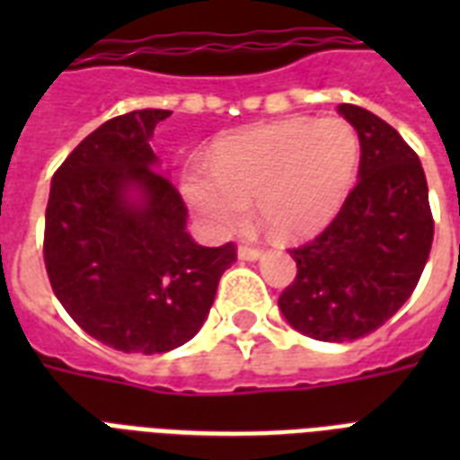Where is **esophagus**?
<instances>
[{
    "instance_id": "obj_1",
    "label": "esophagus",
    "mask_w": 460,
    "mask_h": 460,
    "mask_svg": "<svg viewBox=\"0 0 460 460\" xmlns=\"http://www.w3.org/2000/svg\"><path fill=\"white\" fill-rule=\"evenodd\" d=\"M238 258L248 260V262H255V260L262 258V251H260V248H251V245H241V248H238Z\"/></svg>"
}]
</instances>
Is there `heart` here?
Instances as JSON below:
<instances>
[{"label": "heart", "mask_w": 460, "mask_h": 460, "mask_svg": "<svg viewBox=\"0 0 460 460\" xmlns=\"http://www.w3.org/2000/svg\"><path fill=\"white\" fill-rule=\"evenodd\" d=\"M360 140L349 121L288 119L219 140L209 166L190 164L181 193L217 236L243 226L255 200L260 224L281 241L320 234L356 183Z\"/></svg>", "instance_id": "heart-1"}]
</instances>
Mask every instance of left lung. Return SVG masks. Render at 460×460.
Wrapping results in <instances>:
<instances>
[{"mask_svg": "<svg viewBox=\"0 0 460 460\" xmlns=\"http://www.w3.org/2000/svg\"><path fill=\"white\" fill-rule=\"evenodd\" d=\"M358 131L360 169L334 222L294 248L298 274L279 310L317 341H353L382 327L418 287L435 222L418 155L377 114L339 104Z\"/></svg>", "mask_w": 460, "mask_h": 460, "instance_id": "left-lung-1", "label": "left lung"}]
</instances>
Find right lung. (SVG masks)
I'll list each match as a JSON object with an SVG mask.
<instances>
[{
	"label": "right lung",
	"mask_w": 460,
	"mask_h": 460,
	"mask_svg": "<svg viewBox=\"0 0 460 460\" xmlns=\"http://www.w3.org/2000/svg\"><path fill=\"white\" fill-rule=\"evenodd\" d=\"M166 110L104 121L52 176L45 267L54 296L93 339L124 353L190 341L215 303L234 243L198 245L188 209L150 147Z\"/></svg>",
	"instance_id": "add662e5"
}]
</instances>
